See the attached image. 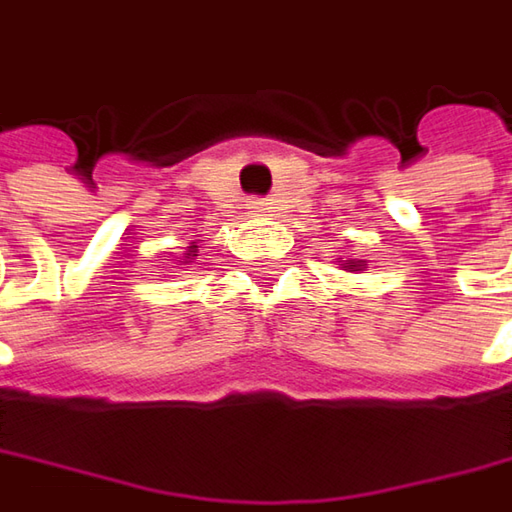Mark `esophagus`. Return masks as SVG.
Returning <instances> with one entry per match:
<instances>
[{"label": "esophagus", "mask_w": 512, "mask_h": 512, "mask_svg": "<svg viewBox=\"0 0 512 512\" xmlns=\"http://www.w3.org/2000/svg\"><path fill=\"white\" fill-rule=\"evenodd\" d=\"M249 213H255V216H269V205H266L263 199H252V202H249Z\"/></svg>", "instance_id": "obj_1"}]
</instances>
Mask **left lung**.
<instances>
[{
	"label": "left lung",
	"instance_id": "8db88e82",
	"mask_svg": "<svg viewBox=\"0 0 512 512\" xmlns=\"http://www.w3.org/2000/svg\"><path fill=\"white\" fill-rule=\"evenodd\" d=\"M337 266H340L343 272H363V269H366V260L349 257V260H337Z\"/></svg>",
	"mask_w": 512,
	"mask_h": 512
}]
</instances>
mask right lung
Returning a JSON list of instances; mask_svg holds the SVG:
<instances>
[{
    "label": "right lung",
    "mask_w": 512,
    "mask_h": 512,
    "mask_svg": "<svg viewBox=\"0 0 512 512\" xmlns=\"http://www.w3.org/2000/svg\"><path fill=\"white\" fill-rule=\"evenodd\" d=\"M196 252H199V246H187V255H184L181 263H193V260H196Z\"/></svg>",
    "instance_id": "obj_1"
}]
</instances>
